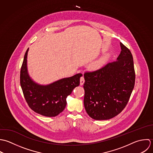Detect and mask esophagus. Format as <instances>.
Wrapping results in <instances>:
<instances>
[{
	"instance_id": "1",
	"label": "esophagus",
	"mask_w": 153,
	"mask_h": 153,
	"mask_svg": "<svg viewBox=\"0 0 153 153\" xmlns=\"http://www.w3.org/2000/svg\"><path fill=\"white\" fill-rule=\"evenodd\" d=\"M85 83V79H84V77L82 76L80 77V84L81 86H82Z\"/></svg>"
}]
</instances>
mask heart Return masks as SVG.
Segmentation results:
<instances>
[{
    "mask_svg": "<svg viewBox=\"0 0 153 153\" xmlns=\"http://www.w3.org/2000/svg\"><path fill=\"white\" fill-rule=\"evenodd\" d=\"M104 60H105V59L103 58L99 60L94 61L93 62H92V64H91V68L92 69H97V68H99L101 66V65L103 64Z\"/></svg>",
    "mask_w": 153,
    "mask_h": 153,
    "instance_id": "obj_1",
    "label": "heart"
}]
</instances>
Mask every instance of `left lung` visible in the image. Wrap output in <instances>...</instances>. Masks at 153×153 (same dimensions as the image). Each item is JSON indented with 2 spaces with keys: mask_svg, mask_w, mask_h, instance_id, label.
Returning <instances> with one entry per match:
<instances>
[{
  "mask_svg": "<svg viewBox=\"0 0 153 153\" xmlns=\"http://www.w3.org/2000/svg\"><path fill=\"white\" fill-rule=\"evenodd\" d=\"M120 45L117 61L84 74V105L87 114L95 120H109L120 114L134 88L132 55L121 42Z\"/></svg>",
  "mask_w": 153,
  "mask_h": 153,
  "instance_id": "left-lung-1",
  "label": "left lung"
}]
</instances>
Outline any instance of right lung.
<instances>
[{
    "instance_id": "add662e5",
    "label": "right lung",
    "mask_w": 153,
    "mask_h": 153,
    "mask_svg": "<svg viewBox=\"0 0 153 153\" xmlns=\"http://www.w3.org/2000/svg\"><path fill=\"white\" fill-rule=\"evenodd\" d=\"M27 49L21 69L20 83L24 97L32 111L42 116L54 117L63 111L66 98L80 84L82 74L64 78L48 85H40L30 77L27 70Z\"/></svg>"
}]
</instances>
